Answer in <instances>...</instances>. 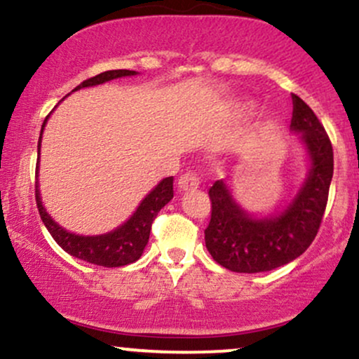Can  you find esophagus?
Listing matches in <instances>:
<instances>
[{
    "label": "esophagus",
    "mask_w": 359,
    "mask_h": 359,
    "mask_svg": "<svg viewBox=\"0 0 359 359\" xmlns=\"http://www.w3.org/2000/svg\"><path fill=\"white\" fill-rule=\"evenodd\" d=\"M199 184H201V179H199V174H197L196 170L185 172V174L179 177V182H177L180 192L196 191V189L199 187Z\"/></svg>",
    "instance_id": "1"
}]
</instances>
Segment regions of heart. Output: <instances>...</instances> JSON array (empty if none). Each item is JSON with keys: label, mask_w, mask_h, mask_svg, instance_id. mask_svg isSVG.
Returning <instances> with one entry per match:
<instances>
[{"label": "heart", "mask_w": 359, "mask_h": 359, "mask_svg": "<svg viewBox=\"0 0 359 359\" xmlns=\"http://www.w3.org/2000/svg\"><path fill=\"white\" fill-rule=\"evenodd\" d=\"M240 108H241V111H250L251 108H253V104H251V102H243V104H240Z\"/></svg>", "instance_id": "1"}]
</instances>
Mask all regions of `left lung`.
Here are the masks:
<instances>
[{"label":"left lung","mask_w":359,"mask_h":359,"mask_svg":"<svg viewBox=\"0 0 359 359\" xmlns=\"http://www.w3.org/2000/svg\"><path fill=\"white\" fill-rule=\"evenodd\" d=\"M290 130L300 133L311 168L292 203L270 217H255L233 199L228 184L216 180L209 189L211 221L205 248L224 269L259 273L299 258L314 241L327 204L334 170L332 145L324 126L299 96L292 94Z\"/></svg>","instance_id":"obj_1"}]
</instances>
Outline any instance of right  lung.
Returning <instances> with one entry per match:
<instances>
[{"mask_svg":"<svg viewBox=\"0 0 359 359\" xmlns=\"http://www.w3.org/2000/svg\"><path fill=\"white\" fill-rule=\"evenodd\" d=\"M137 74L138 72L126 71V69L106 71L90 77V79L81 82L74 90L90 88V86L104 84V82L118 79V77L137 76ZM48 116H50V114H48ZM48 116L45 118L42 125L39 148H36V150H39V158H36V177H39L40 143H42V133ZM172 197H174V177H167V179H163L162 182L156 185L154 191L148 194L145 199L140 203L137 211L133 212V216H131L126 222H123L119 228L113 229V231L106 234H97V236H81V234L67 231V229H64L52 219L50 214L45 211L42 199H40L39 180L35 182L36 208H39L40 217H42L45 228H47L48 233L52 234V238L55 240L57 245H59L64 251H67L69 255H72V257L84 259V262L88 263H94V265L108 266V269H113V266H125L128 263L137 262V259L142 257L143 250H145L148 243V238H150L151 222H154L156 214L160 212V209H162L167 203H170Z\"/></svg>","mask_w":359,"mask_h":359,"instance_id":"right-lung-1","label":"right lung"}]
</instances>
